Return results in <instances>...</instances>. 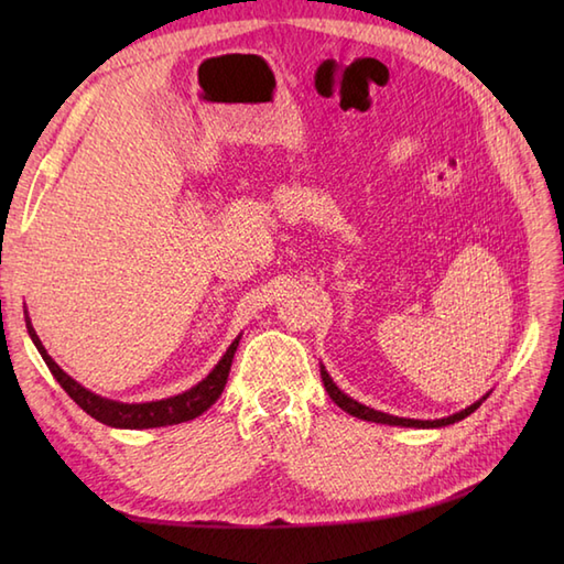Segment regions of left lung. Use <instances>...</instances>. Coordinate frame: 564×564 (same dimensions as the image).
<instances>
[{"label":"left lung","mask_w":564,"mask_h":564,"mask_svg":"<svg viewBox=\"0 0 564 564\" xmlns=\"http://www.w3.org/2000/svg\"><path fill=\"white\" fill-rule=\"evenodd\" d=\"M322 373V382H325V388H327V392H329V398H332V402L334 404H339L344 412H349L351 416H358V419H366V422H378V424H390V426H414V429H434V426H448V424H455V422H460V419H465L467 414H473L477 406L482 404V400L480 402H475V404H470L467 406V410H463V412H458V414H453V416H446V419H434V422H422V419H404V416H392V414H386V412H378V410H370V406H366V404H361V402H356V400H351V398H346V394L334 386V380L329 378V373L325 368L319 370Z\"/></svg>","instance_id":"obj_1"}]
</instances>
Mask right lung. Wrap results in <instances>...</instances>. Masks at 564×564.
<instances>
[{
	"mask_svg": "<svg viewBox=\"0 0 564 564\" xmlns=\"http://www.w3.org/2000/svg\"><path fill=\"white\" fill-rule=\"evenodd\" d=\"M26 327L31 339L35 344V349L41 351L43 361L51 368V373L55 376V380L63 386V390L75 400L84 412L89 416L97 419L101 424L109 426H118V429H152V426H172V424H182L188 422V419H196L198 414H203L208 406L220 398L225 390L227 376H230V366L232 358L237 351L239 337L230 344V349L223 356V361L213 368V373L200 380L196 388H191L184 394H176V398L170 400H160V402H142V404H123V402H113L99 398V394L89 392L87 388H82L77 380H72L63 368H59L51 356H47L45 346L41 344L39 334L31 327V322L26 319Z\"/></svg>",
	"mask_w": 564,
	"mask_h": 564,
	"instance_id": "add662e5",
	"label": "right lung"
}]
</instances>
